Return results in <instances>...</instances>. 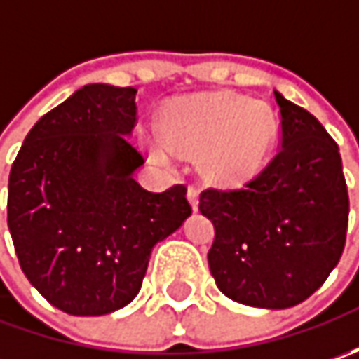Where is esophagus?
I'll use <instances>...</instances> for the list:
<instances>
[{"instance_id":"34e87169","label":"esophagus","mask_w":359,"mask_h":359,"mask_svg":"<svg viewBox=\"0 0 359 359\" xmlns=\"http://www.w3.org/2000/svg\"><path fill=\"white\" fill-rule=\"evenodd\" d=\"M187 201H189L191 210L198 212V208H200V191H198L196 187H189V189H187Z\"/></svg>"}]
</instances>
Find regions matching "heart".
I'll return each instance as SVG.
<instances>
[{"label": "heart", "mask_w": 359, "mask_h": 359, "mask_svg": "<svg viewBox=\"0 0 359 359\" xmlns=\"http://www.w3.org/2000/svg\"><path fill=\"white\" fill-rule=\"evenodd\" d=\"M159 137H147L149 158L172 165L173 154L198 158L208 186L233 191L266 170L278 142V116L264 102L231 91L175 97L161 109Z\"/></svg>", "instance_id": "heart-1"}]
</instances>
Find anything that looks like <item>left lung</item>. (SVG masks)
<instances>
[{
	"mask_svg": "<svg viewBox=\"0 0 359 359\" xmlns=\"http://www.w3.org/2000/svg\"><path fill=\"white\" fill-rule=\"evenodd\" d=\"M282 151L245 189H208L200 212L212 219L208 254L215 285L252 308L297 306L338 266L350 200L338 144L304 107L273 91Z\"/></svg>",
	"mask_w": 359,
	"mask_h": 359,
	"instance_id": "left-lung-1",
	"label": "left lung"
}]
</instances>
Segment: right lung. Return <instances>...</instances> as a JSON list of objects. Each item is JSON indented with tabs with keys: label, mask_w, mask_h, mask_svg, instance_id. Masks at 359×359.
<instances>
[{
	"label": "right lung",
	"mask_w": 359,
	"mask_h": 359,
	"mask_svg": "<svg viewBox=\"0 0 359 359\" xmlns=\"http://www.w3.org/2000/svg\"><path fill=\"white\" fill-rule=\"evenodd\" d=\"M135 88L90 83L35 123L11 165L7 226L25 278L57 310L104 316L137 296L151 250L191 215L186 187L133 180Z\"/></svg>",
	"instance_id": "right-lung-1"
}]
</instances>
